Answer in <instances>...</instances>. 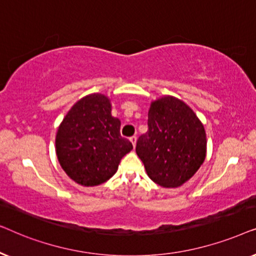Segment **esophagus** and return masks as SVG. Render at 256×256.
Returning a JSON list of instances; mask_svg holds the SVG:
<instances>
[{"mask_svg":"<svg viewBox=\"0 0 256 256\" xmlns=\"http://www.w3.org/2000/svg\"><path fill=\"white\" fill-rule=\"evenodd\" d=\"M129 140H130V142L132 143V146H136V141H138V138H136V136L134 135V136H132V138H129Z\"/></svg>","mask_w":256,"mask_h":256,"instance_id":"34e87169","label":"esophagus"}]
</instances>
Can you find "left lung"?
Here are the masks:
<instances>
[{"label": "left lung", "mask_w": 256, "mask_h": 256, "mask_svg": "<svg viewBox=\"0 0 256 256\" xmlns=\"http://www.w3.org/2000/svg\"><path fill=\"white\" fill-rule=\"evenodd\" d=\"M136 154L152 182L178 188L197 172L206 156V132L184 101L166 96L152 101L148 132L136 143Z\"/></svg>", "instance_id": "1"}]
</instances>
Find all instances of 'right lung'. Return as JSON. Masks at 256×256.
<instances>
[{
  "label": "right lung",
  "mask_w": 256,
  "mask_h": 256,
  "mask_svg": "<svg viewBox=\"0 0 256 256\" xmlns=\"http://www.w3.org/2000/svg\"><path fill=\"white\" fill-rule=\"evenodd\" d=\"M110 100L90 94L73 104L56 135L60 166L76 183L96 186L116 172L132 144L120 134L121 122L112 116Z\"/></svg>",
  "instance_id": "obj_1"
}]
</instances>
